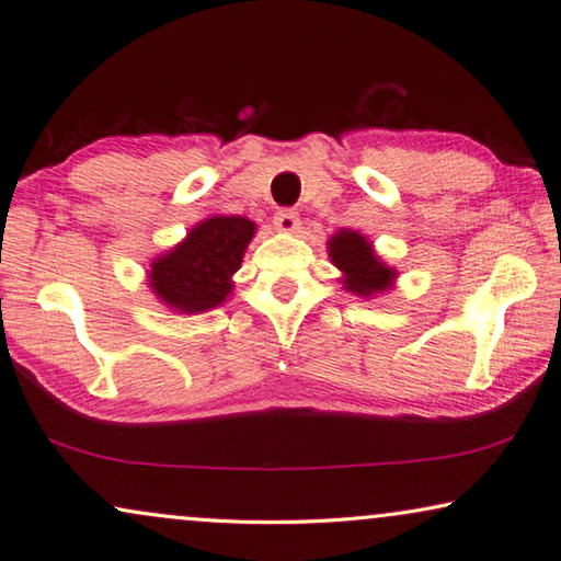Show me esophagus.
Returning a JSON list of instances; mask_svg holds the SVG:
<instances>
[{
	"instance_id": "34e87169",
	"label": "esophagus",
	"mask_w": 561,
	"mask_h": 561,
	"mask_svg": "<svg viewBox=\"0 0 561 561\" xmlns=\"http://www.w3.org/2000/svg\"><path fill=\"white\" fill-rule=\"evenodd\" d=\"M273 227L283 234H295V231L300 229V215L295 213V209H278L276 215H273Z\"/></svg>"
}]
</instances>
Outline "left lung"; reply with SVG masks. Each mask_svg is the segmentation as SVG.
Instances as JSON below:
<instances>
[{"label":"left lung","mask_w":561,"mask_h":561,"mask_svg":"<svg viewBox=\"0 0 561 561\" xmlns=\"http://www.w3.org/2000/svg\"><path fill=\"white\" fill-rule=\"evenodd\" d=\"M327 253L342 271V288L358 298H378L393 288L398 278V271L376 253L374 241L356 229H340L332 234L327 241Z\"/></svg>","instance_id":"1"}]
</instances>
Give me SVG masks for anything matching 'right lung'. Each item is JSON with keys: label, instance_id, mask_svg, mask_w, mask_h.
I'll use <instances>...</instances> for the list:
<instances>
[{"label": "right lung", "instance_id": "right-lung-1", "mask_svg": "<svg viewBox=\"0 0 561 561\" xmlns=\"http://www.w3.org/2000/svg\"><path fill=\"white\" fill-rule=\"evenodd\" d=\"M256 225L247 217L213 215L187 231L183 241L149 263V288L173 312L199 314L225 305L234 290Z\"/></svg>", "mask_w": 561, "mask_h": 561}]
</instances>
